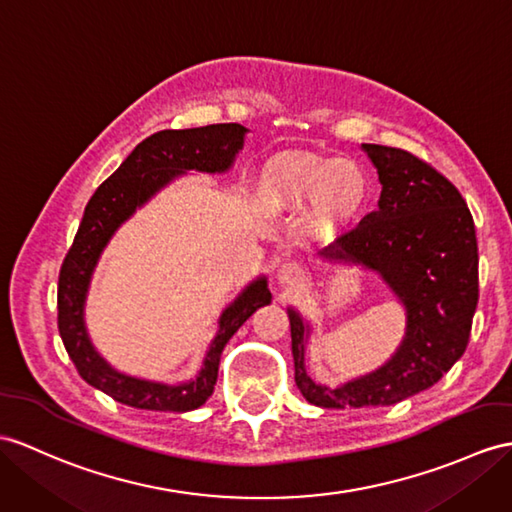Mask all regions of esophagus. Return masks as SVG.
I'll return each instance as SVG.
<instances>
[{"label":"esophagus","mask_w":512,"mask_h":512,"mask_svg":"<svg viewBox=\"0 0 512 512\" xmlns=\"http://www.w3.org/2000/svg\"><path fill=\"white\" fill-rule=\"evenodd\" d=\"M276 280L280 286H284V289H293V286H297L304 280V271L295 263H282L276 271Z\"/></svg>","instance_id":"34e87169"}]
</instances>
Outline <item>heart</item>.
I'll use <instances>...</instances> for the list:
<instances>
[{
	"mask_svg": "<svg viewBox=\"0 0 512 512\" xmlns=\"http://www.w3.org/2000/svg\"><path fill=\"white\" fill-rule=\"evenodd\" d=\"M265 195L286 210L315 202V217L328 228H341L363 213L371 182L352 160L321 156H280L265 169Z\"/></svg>",
	"mask_w": 512,
	"mask_h": 512,
	"instance_id": "obj_1",
	"label": "heart"
}]
</instances>
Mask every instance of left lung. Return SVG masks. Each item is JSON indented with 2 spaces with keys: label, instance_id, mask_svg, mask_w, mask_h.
<instances>
[{
  "label": "left lung",
  "instance_id": "left-lung-1",
  "mask_svg": "<svg viewBox=\"0 0 512 512\" xmlns=\"http://www.w3.org/2000/svg\"><path fill=\"white\" fill-rule=\"evenodd\" d=\"M382 184L378 210L323 247L319 258L378 273L406 313L402 343L376 371L339 386L308 376L310 323L293 306L295 382L321 408L391 406L430 389L465 354L478 306V243L456 186L397 147L363 143Z\"/></svg>",
  "mask_w": 512,
  "mask_h": 512
}]
</instances>
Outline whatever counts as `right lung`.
I'll use <instances>...</instances> for the list:
<instances>
[{"label":"right lung","mask_w":512,"mask_h":512,"mask_svg":"<svg viewBox=\"0 0 512 512\" xmlns=\"http://www.w3.org/2000/svg\"><path fill=\"white\" fill-rule=\"evenodd\" d=\"M247 132L239 123H217L191 130H162L147 136L86 204L76 239L60 267L58 330L80 376L112 400L132 408L165 413H186L199 408L215 391L219 358L232 334L260 306L271 304L267 278L260 276L249 282L221 313L202 369L193 380L180 384L136 378L115 369L95 350L84 321L93 271L115 232L136 210L184 173H226L243 149Z\"/></svg>","instance_id":"obj_1"}]
</instances>
